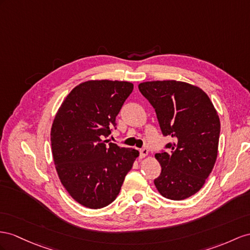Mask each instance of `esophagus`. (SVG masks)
<instances>
[{
	"label": "esophagus",
	"mask_w": 250,
	"mask_h": 250,
	"mask_svg": "<svg viewBox=\"0 0 250 250\" xmlns=\"http://www.w3.org/2000/svg\"><path fill=\"white\" fill-rule=\"evenodd\" d=\"M148 149L146 148H143V149H140L139 150V153H140V157L142 158H144V157H146V155H148Z\"/></svg>",
	"instance_id": "34e87169"
}]
</instances>
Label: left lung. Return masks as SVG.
I'll return each instance as SVG.
<instances>
[{
    "label": "left lung",
    "mask_w": 250,
    "mask_h": 250,
    "mask_svg": "<svg viewBox=\"0 0 250 250\" xmlns=\"http://www.w3.org/2000/svg\"><path fill=\"white\" fill-rule=\"evenodd\" d=\"M140 93L155 108L163 135L173 142L156 153L162 172L154 180L164 197L182 201L200 191L217 157L221 124L202 88L175 80L148 81Z\"/></svg>",
    "instance_id": "1"
}]
</instances>
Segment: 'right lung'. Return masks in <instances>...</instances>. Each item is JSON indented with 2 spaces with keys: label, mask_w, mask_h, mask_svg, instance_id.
Listing matches in <instances>:
<instances>
[{
  "label": "right lung",
  "mask_w": 250,
  "mask_h": 250,
  "mask_svg": "<svg viewBox=\"0 0 250 250\" xmlns=\"http://www.w3.org/2000/svg\"><path fill=\"white\" fill-rule=\"evenodd\" d=\"M133 87L126 81L82 82L56 114L50 143L57 173L82 206L100 209L115 201L139 155L135 149L104 140L116 129V116Z\"/></svg>",
  "instance_id": "add662e5"
}]
</instances>
